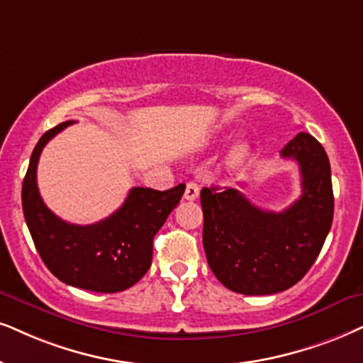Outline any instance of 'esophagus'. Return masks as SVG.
<instances>
[{
	"instance_id": "esophagus-1",
	"label": "esophagus",
	"mask_w": 363,
	"mask_h": 363,
	"mask_svg": "<svg viewBox=\"0 0 363 363\" xmlns=\"http://www.w3.org/2000/svg\"><path fill=\"white\" fill-rule=\"evenodd\" d=\"M184 197L187 201H196L199 197V184L196 181H189L186 184V191H184Z\"/></svg>"
}]
</instances>
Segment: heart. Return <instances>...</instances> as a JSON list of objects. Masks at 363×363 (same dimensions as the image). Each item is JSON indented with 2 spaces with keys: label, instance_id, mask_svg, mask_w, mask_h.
Segmentation results:
<instances>
[{
  "label": "heart",
  "instance_id": "obj_1",
  "mask_svg": "<svg viewBox=\"0 0 363 363\" xmlns=\"http://www.w3.org/2000/svg\"><path fill=\"white\" fill-rule=\"evenodd\" d=\"M247 154H250V145L245 144V142H240V144H236L235 147L228 152L226 160H224V166H226L229 171L238 169L242 162H245Z\"/></svg>",
  "mask_w": 363,
  "mask_h": 363
}]
</instances>
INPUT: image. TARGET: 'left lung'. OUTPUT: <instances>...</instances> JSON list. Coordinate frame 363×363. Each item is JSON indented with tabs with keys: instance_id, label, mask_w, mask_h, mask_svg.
<instances>
[{
	"instance_id": "8db88e82",
	"label": "left lung",
	"mask_w": 363,
	"mask_h": 363,
	"mask_svg": "<svg viewBox=\"0 0 363 363\" xmlns=\"http://www.w3.org/2000/svg\"><path fill=\"white\" fill-rule=\"evenodd\" d=\"M296 160L301 196L281 213L256 208L238 189L203 187V245L214 277L241 295H273L291 288L318 258L333 221L328 155L300 132L281 149Z\"/></svg>"
}]
</instances>
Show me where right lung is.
<instances>
[{
  "label": "right lung",
  "instance_id": "1",
  "mask_svg": "<svg viewBox=\"0 0 363 363\" xmlns=\"http://www.w3.org/2000/svg\"><path fill=\"white\" fill-rule=\"evenodd\" d=\"M67 121L45 132L35 145L23 179L25 221L43 263L60 281L82 290L117 293L134 286L152 263L154 236L184 194L186 186L167 191L132 187L116 213L95 224H72L55 216L41 199L36 167L41 150Z\"/></svg>",
  "mask_w": 363,
  "mask_h": 363
}]
</instances>
